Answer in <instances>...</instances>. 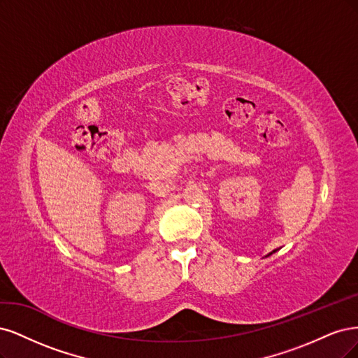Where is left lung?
Wrapping results in <instances>:
<instances>
[{"mask_svg": "<svg viewBox=\"0 0 358 358\" xmlns=\"http://www.w3.org/2000/svg\"><path fill=\"white\" fill-rule=\"evenodd\" d=\"M271 255H272V252H271ZM268 256H269V255H268Z\"/></svg>", "mask_w": 358, "mask_h": 358, "instance_id": "8db88e82", "label": "left lung"}]
</instances>
